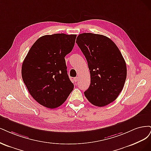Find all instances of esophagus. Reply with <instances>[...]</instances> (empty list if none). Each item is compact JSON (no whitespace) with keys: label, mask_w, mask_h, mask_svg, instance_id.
Returning <instances> with one entry per match:
<instances>
[{"label":"esophagus","mask_w":151,"mask_h":151,"mask_svg":"<svg viewBox=\"0 0 151 151\" xmlns=\"http://www.w3.org/2000/svg\"><path fill=\"white\" fill-rule=\"evenodd\" d=\"M78 80H79V77H76V78H75V82L78 81Z\"/></svg>","instance_id":"obj_1"}]
</instances>
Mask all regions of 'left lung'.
<instances>
[{
    "label": "left lung",
    "instance_id": "obj_1",
    "mask_svg": "<svg viewBox=\"0 0 151 151\" xmlns=\"http://www.w3.org/2000/svg\"><path fill=\"white\" fill-rule=\"evenodd\" d=\"M90 70L91 83L84 94L91 104L104 106L113 102L122 90L127 66L118 47L110 38L82 33L76 38Z\"/></svg>",
    "mask_w": 151,
    "mask_h": 151
}]
</instances>
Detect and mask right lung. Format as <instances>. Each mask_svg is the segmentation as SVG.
Instances as JSON below:
<instances>
[{
	"label": "right lung",
	"mask_w": 151,
	"mask_h": 151,
	"mask_svg": "<svg viewBox=\"0 0 151 151\" xmlns=\"http://www.w3.org/2000/svg\"><path fill=\"white\" fill-rule=\"evenodd\" d=\"M76 35L54 34L33 44L22 65V77L32 98L49 109L61 106L74 88L65 57L74 47Z\"/></svg>",
	"instance_id": "1"
}]
</instances>
